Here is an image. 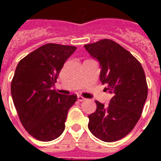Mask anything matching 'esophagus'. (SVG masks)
Segmentation results:
<instances>
[{
  "label": "esophagus",
  "instance_id": "esophagus-1",
  "mask_svg": "<svg viewBox=\"0 0 161 161\" xmlns=\"http://www.w3.org/2000/svg\"><path fill=\"white\" fill-rule=\"evenodd\" d=\"M77 100L79 101V102H84V101L85 100V98L83 97L82 96H78L77 97Z\"/></svg>",
  "mask_w": 161,
  "mask_h": 161
}]
</instances>
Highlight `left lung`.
I'll return each instance as SVG.
<instances>
[{"label":"left lung","instance_id":"8db88e82","mask_svg":"<svg viewBox=\"0 0 161 161\" xmlns=\"http://www.w3.org/2000/svg\"><path fill=\"white\" fill-rule=\"evenodd\" d=\"M100 63V80L113 93L109 105L95 101L97 109L89 115V130L105 142H114L128 135L141 117L147 97L144 71L139 61L111 39L85 45Z\"/></svg>","mask_w":161,"mask_h":161}]
</instances>
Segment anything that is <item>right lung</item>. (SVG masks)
Returning <instances> with one entry per match:
<instances>
[{
    "label": "right lung",
    "mask_w": 161,
    "mask_h": 161,
    "mask_svg": "<svg viewBox=\"0 0 161 161\" xmlns=\"http://www.w3.org/2000/svg\"><path fill=\"white\" fill-rule=\"evenodd\" d=\"M74 46L47 43L19 61L11 82V94L25 130L41 141H52L65 128L68 109L77 96L63 95L52 87Z\"/></svg>",
    "instance_id": "right-lung-1"
}]
</instances>
